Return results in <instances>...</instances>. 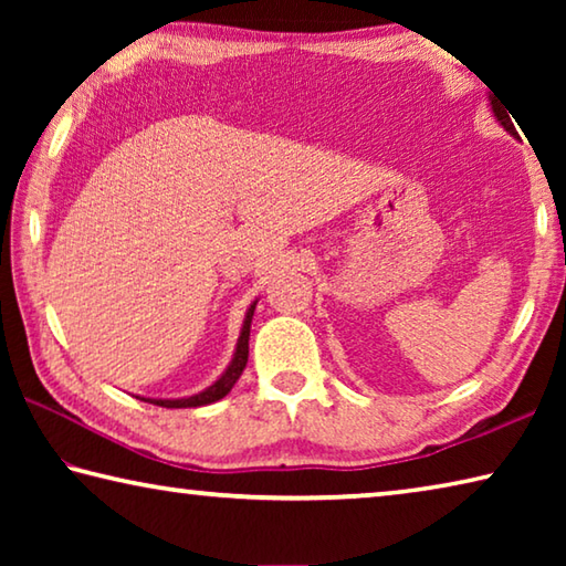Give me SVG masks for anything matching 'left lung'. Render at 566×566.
<instances>
[{
	"label": "left lung",
	"mask_w": 566,
	"mask_h": 566,
	"mask_svg": "<svg viewBox=\"0 0 566 566\" xmlns=\"http://www.w3.org/2000/svg\"><path fill=\"white\" fill-rule=\"evenodd\" d=\"M492 109H494V117L500 119L502 124H504V129H510V132H514V127H512V122H510V114H506V107L502 109V104H496L494 99H492Z\"/></svg>",
	"instance_id": "obj_1"
}]
</instances>
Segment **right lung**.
<instances>
[{
    "label": "right lung",
    "mask_w": 566,
    "mask_h": 566,
    "mask_svg": "<svg viewBox=\"0 0 566 566\" xmlns=\"http://www.w3.org/2000/svg\"><path fill=\"white\" fill-rule=\"evenodd\" d=\"M254 306H256V302L247 310L244 327H242V334H239V342H237V352H234L232 364H229L224 375L219 377L212 387H207L205 391H199V395L187 397V399H149L151 405H159V407H167V409H185V407H205V405H212V401L227 397L229 389H232V387L237 385L239 375H242L244 367H247V357H249V327H252Z\"/></svg>",
    "instance_id": "add662e5"
}]
</instances>
